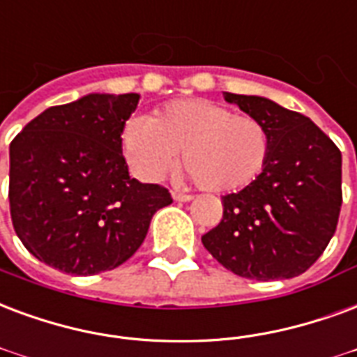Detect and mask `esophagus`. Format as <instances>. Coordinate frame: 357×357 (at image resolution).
Wrapping results in <instances>:
<instances>
[{
	"instance_id": "1",
	"label": "esophagus",
	"mask_w": 357,
	"mask_h": 357,
	"mask_svg": "<svg viewBox=\"0 0 357 357\" xmlns=\"http://www.w3.org/2000/svg\"><path fill=\"white\" fill-rule=\"evenodd\" d=\"M172 199L176 200V202H189V200H192V195L185 191H179V189H174L172 191Z\"/></svg>"
}]
</instances>
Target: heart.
Returning <instances> with one entry per match:
<instances>
[{"label":"heart","mask_w":357,"mask_h":357,"mask_svg":"<svg viewBox=\"0 0 357 357\" xmlns=\"http://www.w3.org/2000/svg\"><path fill=\"white\" fill-rule=\"evenodd\" d=\"M123 149L139 178H162L183 151L185 168L204 189L236 191L263 172L271 136L259 119L234 115L212 100L187 98L165 105L151 121L130 119Z\"/></svg>","instance_id":"obj_1"}]
</instances>
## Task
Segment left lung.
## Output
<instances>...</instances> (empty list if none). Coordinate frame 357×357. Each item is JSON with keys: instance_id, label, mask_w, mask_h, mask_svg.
<instances>
[{"instance_id": "obj_1", "label": "left lung", "mask_w": 357, "mask_h": 357, "mask_svg": "<svg viewBox=\"0 0 357 357\" xmlns=\"http://www.w3.org/2000/svg\"><path fill=\"white\" fill-rule=\"evenodd\" d=\"M223 98L266 126L271 153L250 185L221 199L223 219L202 244L242 278H295L316 263L337 229L339 147L310 119L268 98L231 92Z\"/></svg>"}]
</instances>
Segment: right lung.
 Listing matches in <instances>:
<instances>
[{"instance_id":"1","label":"right lung","mask_w":357,"mask_h":357,"mask_svg":"<svg viewBox=\"0 0 357 357\" xmlns=\"http://www.w3.org/2000/svg\"><path fill=\"white\" fill-rule=\"evenodd\" d=\"M139 94L92 92L54 105L9 147L10 219L26 250L73 276L113 271L136 253L168 189L130 178L123 128Z\"/></svg>"}]
</instances>
